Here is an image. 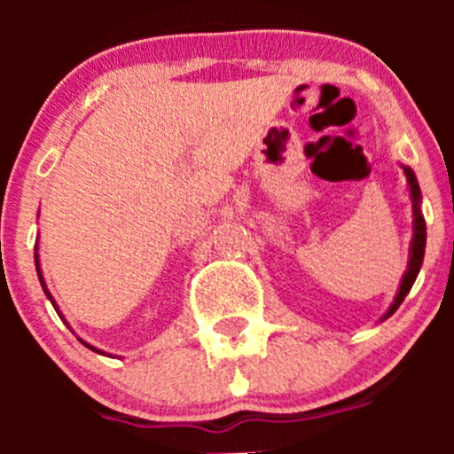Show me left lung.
<instances>
[{"instance_id": "left-lung-1", "label": "left lung", "mask_w": 454, "mask_h": 454, "mask_svg": "<svg viewBox=\"0 0 454 454\" xmlns=\"http://www.w3.org/2000/svg\"><path fill=\"white\" fill-rule=\"evenodd\" d=\"M404 173H406V180H409V186H411V198H413L415 235H413V246H411L409 268H406L404 278H402L400 292H397L395 301H393V305H391V308H388V312L384 314V318H388V316H391L397 308H400L402 301L406 299V294H409L411 287H413L415 278H418L419 268H422L424 248H426V222H424V217H422V210H419V198H422V195H419V184H418V180H415V173L411 171V168L404 167Z\"/></svg>"}]
</instances>
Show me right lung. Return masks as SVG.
Listing matches in <instances>:
<instances>
[{
  "mask_svg": "<svg viewBox=\"0 0 454 454\" xmlns=\"http://www.w3.org/2000/svg\"><path fill=\"white\" fill-rule=\"evenodd\" d=\"M35 263H36V272H39V281H41V286H43V290H45V283H43V277H41V270H39V259H36V254H35ZM45 294H48V299L50 301H52V296H50V292L48 290H45ZM54 305V303H52ZM85 347H90V349H94V347H91V345H87V342H85ZM96 351V349H94Z\"/></svg>",
  "mask_w": 454,
  "mask_h": 454,
  "instance_id": "1",
  "label": "right lung"
}]
</instances>
